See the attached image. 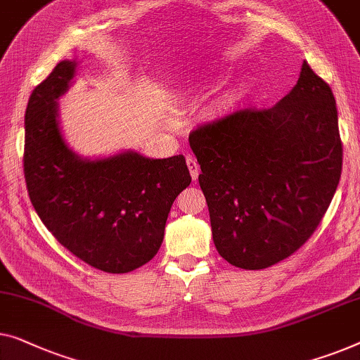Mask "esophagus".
I'll list each match as a JSON object with an SVG mask.
<instances>
[{"label": "esophagus", "instance_id": "esophagus-1", "mask_svg": "<svg viewBox=\"0 0 360 360\" xmlns=\"http://www.w3.org/2000/svg\"><path fill=\"white\" fill-rule=\"evenodd\" d=\"M186 165H188L191 179L193 180H198V175H200V165H198L196 159L191 158V155H188V158H186Z\"/></svg>", "mask_w": 360, "mask_h": 360}]
</instances>
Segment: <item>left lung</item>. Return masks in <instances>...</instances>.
Segmentation results:
<instances>
[{
    "instance_id": "left-lung-1",
    "label": "left lung",
    "mask_w": 360,
    "mask_h": 360,
    "mask_svg": "<svg viewBox=\"0 0 360 360\" xmlns=\"http://www.w3.org/2000/svg\"><path fill=\"white\" fill-rule=\"evenodd\" d=\"M221 257L263 269L314 236L335 196L342 143L331 87L304 61L288 96L242 108L190 133Z\"/></svg>"
}]
</instances>
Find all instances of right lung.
<instances>
[{"label":"right lung","instance_id":"add662e5","mask_svg":"<svg viewBox=\"0 0 360 360\" xmlns=\"http://www.w3.org/2000/svg\"><path fill=\"white\" fill-rule=\"evenodd\" d=\"M76 61H60L25 108L24 176L45 227L66 250L105 273H129L155 257L175 198L191 176L181 154L148 159L123 153L86 160L68 148L56 98Z\"/></svg>","mask_w":360,"mask_h":360}]
</instances>
